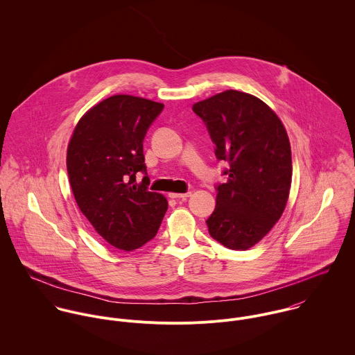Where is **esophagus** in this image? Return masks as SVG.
Wrapping results in <instances>:
<instances>
[{
	"mask_svg": "<svg viewBox=\"0 0 355 355\" xmlns=\"http://www.w3.org/2000/svg\"><path fill=\"white\" fill-rule=\"evenodd\" d=\"M191 196V193H186V194H178V193H171L169 197L173 200H187Z\"/></svg>",
	"mask_w": 355,
	"mask_h": 355,
	"instance_id": "esophagus-1",
	"label": "esophagus"
}]
</instances>
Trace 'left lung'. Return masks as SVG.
Segmentation results:
<instances>
[{"mask_svg":"<svg viewBox=\"0 0 355 355\" xmlns=\"http://www.w3.org/2000/svg\"><path fill=\"white\" fill-rule=\"evenodd\" d=\"M214 154L227 161L225 183L216 184V207L206 220L210 236L231 250H248L277 223L288 200L291 148L276 113L248 93L228 90L193 105Z\"/></svg>","mask_w":355,"mask_h":355,"instance_id":"obj_1","label":"left lung"}]
</instances>
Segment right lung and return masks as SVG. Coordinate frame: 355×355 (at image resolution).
<instances>
[{
    "instance_id": "obj_1",
    "label": "right lung",
    "mask_w": 355,
    "mask_h": 355,
    "mask_svg": "<svg viewBox=\"0 0 355 355\" xmlns=\"http://www.w3.org/2000/svg\"><path fill=\"white\" fill-rule=\"evenodd\" d=\"M164 105L113 96L78 123L67 152V171L82 213L109 245L131 252L155 236L168 202L149 191L144 139ZM138 173H144L141 185Z\"/></svg>"
}]
</instances>
